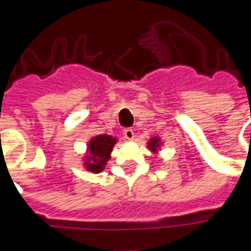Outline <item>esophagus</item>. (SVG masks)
Instances as JSON below:
<instances>
[{
	"mask_svg": "<svg viewBox=\"0 0 251 251\" xmlns=\"http://www.w3.org/2000/svg\"><path fill=\"white\" fill-rule=\"evenodd\" d=\"M124 135H125L126 139L131 141V139H134V130L131 129V127H126V129L124 130Z\"/></svg>",
	"mask_w": 251,
	"mask_h": 251,
	"instance_id": "obj_1",
	"label": "esophagus"
}]
</instances>
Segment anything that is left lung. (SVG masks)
<instances>
[{
    "mask_svg": "<svg viewBox=\"0 0 251 251\" xmlns=\"http://www.w3.org/2000/svg\"><path fill=\"white\" fill-rule=\"evenodd\" d=\"M156 145H158V138L151 139V142H150V149H151V150L155 151L156 150Z\"/></svg>",
    "mask_w": 251,
    "mask_h": 251,
    "instance_id": "1",
    "label": "left lung"
}]
</instances>
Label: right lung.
Returning <instances> with one entry per match:
<instances>
[{
	"mask_svg": "<svg viewBox=\"0 0 251 251\" xmlns=\"http://www.w3.org/2000/svg\"><path fill=\"white\" fill-rule=\"evenodd\" d=\"M117 142V139L113 138L110 135L102 134V135H97L89 142V162H88L87 167L89 171L100 172L104 170L105 164L108 162L109 155L112 152V149L114 143Z\"/></svg>",
	"mask_w": 251,
	"mask_h": 251,
	"instance_id": "1",
	"label": "right lung"
}]
</instances>
